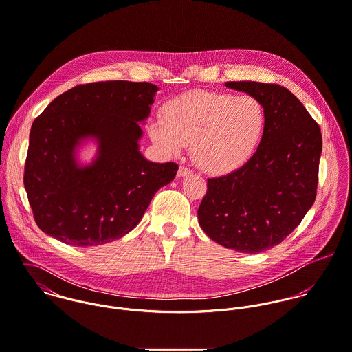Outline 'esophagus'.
I'll use <instances>...</instances> for the list:
<instances>
[{
    "label": "esophagus",
    "mask_w": 352,
    "mask_h": 352,
    "mask_svg": "<svg viewBox=\"0 0 352 352\" xmlns=\"http://www.w3.org/2000/svg\"><path fill=\"white\" fill-rule=\"evenodd\" d=\"M189 174H190V168H188V167H185V166H179V168H178V171H177V177L182 178V177H186V175H189Z\"/></svg>",
    "instance_id": "obj_1"
}]
</instances>
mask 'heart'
I'll list each match as a JSON object with an SVG mask.
<instances>
[{"instance_id": "1", "label": "heart", "mask_w": 352, "mask_h": 352, "mask_svg": "<svg viewBox=\"0 0 352 352\" xmlns=\"http://www.w3.org/2000/svg\"><path fill=\"white\" fill-rule=\"evenodd\" d=\"M162 122L149 126L152 141L168 155L190 145L193 162L206 173L221 175L245 166L263 140L267 114L252 95L196 89L168 100Z\"/></svg>"}]
</instances>
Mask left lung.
I'll list each match as a JSON object with an SVG mask.
<instances>
[{
    "label": "left lung",
    "instance_id": "obj_1",
    "mask_svg": "<svg viewBox=\"0 0 352 352\" xmlns=\"http://www.w3.org/2000/svg\"><path fill=\"white\" fill-rule=\"evenodd\" d=\"M226 87L263 103L265 132L245 166L208 179L197 214L212 241L256 254L279 245L314 204L322 138L299 99L279 84L228 81Z\"/></svg>",
    "mask_w": 352,
    "mask_h": 352
}]
</instances>
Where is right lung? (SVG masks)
Masks as SVG:
<instances>
[{"mask_svg": "<svg viewBox=\"0 0 352 352\" xmlns=\"http://www.w3.org/2000/svg\"><path fill=\"white\" fill-rule=\"evenodd\" d=\"M159 88L151 82L98 81L57 96L34 121L24 188L38 227L78 248L122 238L141 220L178 164L153 163L139 151L140 124ZM95 138L98 155L78 166L75 148Z\"/></svg>", "mask_w": 352, "mask_h": 352, "instance_id": "1", "label": "right lung"}]
</instances>
